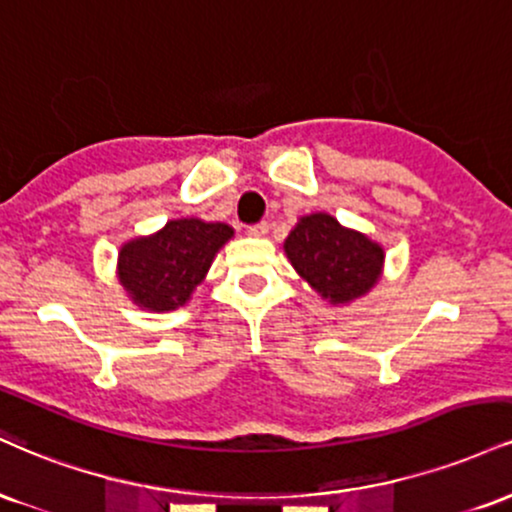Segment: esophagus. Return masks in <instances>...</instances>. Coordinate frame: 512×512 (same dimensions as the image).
Wrapping results in <instances>:
<instances>
[{"label":"esophagus","mask_w":512,"mask_h":512,"mask_svg":"<svg viewBox=\"0 0 512 512\" xmlns=\"http://www.w3.org/2000/svg\"><path fill=\"white\" fill-rule=\"evenodd\" d=\"M249 234L251 237H263V234H268V222H256V225H251Z\"/></svg>","instance_id":"obj_1"}]
</instances>
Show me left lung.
Here are the masks:
<instances>
[{"label":"left lung","mask_w":512,"mask_h":512,"mask_svg":"<svg viewBox=\"0 0 512 512\" xmlns=\"http://www.w3.org/2000/svg\"><path fill=\"white\" fill-rule=\"evenodd\" d=\"M285 254L321 297L347 304L374 287L383 249L364 234L345 230L326 213L306 215L285 239Z\"/></svg>","instance_id":"1"}]
</instances>
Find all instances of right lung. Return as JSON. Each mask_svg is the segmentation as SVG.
<instances>
[{"instance_id": "right-lung-1", "label": "right lung", "mask_w": 512, "mask_h": 512, "mask_svg": "<svg viewBox=\"0 0 512 512\" xmlns=\"http://www.w3.org/2000/svg\"><path fill=\"white\" fill-rule=\"evenodd\" d=\"M232 227L196 218L170 220L153 237L124 244L119 251V282L138 306L172 311L182 306L208 273Z\"/></svg>"}]
</instances>
